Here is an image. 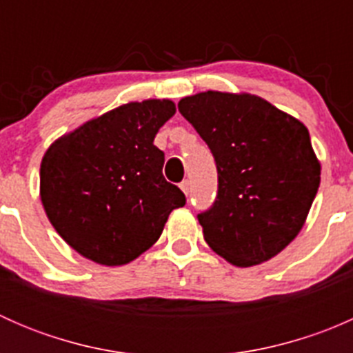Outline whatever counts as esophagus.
<instances>
[{
    "mask_svg": "<svg viewBox=\"0 0 353 353\" xmlns=\"http://www.w3.org/2000/svg\"><path fill=\"white\" fill-rule=\"evenodd\" d=\"M179 188L183 190V193L186 194V196L190 194V181H183V183L179 184Z\"/></svg>",
    "mask_w": 353,
    "mask_h": 353,
    "instance_id": "esophagus-1",
    "label": "esophagus"
}]
</instances>
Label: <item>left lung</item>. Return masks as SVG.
Masks as SVG:
<instances>
[{"instance_id":"1","label":"left lung","mask_w":353,"mask_h":353,"mask_svg":"<svg viewBox=\"0 0 353 353\" xmlns=\"http://www.w3.org/2000/svg\"><path fill=\"white\" fill-rule=\"evenodd\" d=\"M177 108L219 172L215 201L198 213L205 241L241 268L272 259L301 232L321 181L307 128L251 94L208 90Z\"/></svg>"}]
</instances>
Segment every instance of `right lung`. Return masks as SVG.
<instances>
[{"label": "right lung", "instance_id": "1", "mask_svg": "<svg viewBox=\"0 0 353 353\" xmlns=\"http://www.w3.org/2000/svg\"><path fill=\"white\" fill-rule=\"evenodd\" d=\"M172 101L130 102L56 140L41 163V199L56 232L87 259L133 261L157 243L186 196L162 174L155 134Z\"/></svg>", "mask_w": 353, "mask_h": 353}]
</instances>
